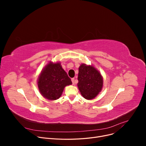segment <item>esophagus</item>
Listing matches in <instances>:
<instances>
[{
  "label": "esophagus",
  "instance_id": "esophagus-1",
  "mask_svg": "<svg viewBox=\"0 0 146 146\" xmlns=\"http://www.w3.org/2000/svg\"><path fill=\"white\" fill-rule=\"evenodd\" d=\"M72 81L73 84L74 85V83H75V80H74V78H72Z\"/></svg>",
  "mask_w": 146,
  "mask_h": 146
}]
</instances>
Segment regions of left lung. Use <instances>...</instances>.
Listing matches in <instances>:
<instances>
[{"label":"left lung","instance_id":"1","mask_svg":"<svg viewBox=\"0 0 146 146\" xmlns=\"http://www.w3.org/2000/svg\"><path fill=\"white\" fill-rule=\"evenodd\" d=\"M77 87L81 95L87 100L94 99L101 92L103 79L93 65L82 64L78 68Z\"/></svg>","mask_w":146,"mask_h":146}]
</instances>
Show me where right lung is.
I'll return each instance as SVG.
<instances>
[{
    "label": "right lung",
    "mask_w": 146,
    "mask_h": 146,
    "mask_svg": "<svg viewBox=\"0 0 146 146\" xmlns=\"http://www.w3.org/2000/svg\"><path fill=\"white\" fill-rule=\"evenodd\" d=\"M71 84V79L59 62L56 63L49 62L41 71L37 79V86L40 94L49 100L59 99L65 87Z\"/></svg>",
    "instance_id": "1"
}]
</instances>
